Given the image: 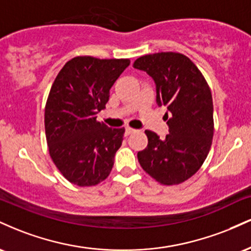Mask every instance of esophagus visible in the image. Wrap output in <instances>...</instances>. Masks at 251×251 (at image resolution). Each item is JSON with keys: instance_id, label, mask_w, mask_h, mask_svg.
<instances>
[{"instance_id": "34e87169", "label": "esophagus", "mask_w": 251, "mask_h": 251, "mask_svg": "<svg viewBox=\"0 0 251 251\" xmlns=\"http://www.w3.org/2000/svg\"><path fill=\"white\" fill-rule=\"evenodd\" d=\"M133 132H134V128H131V127L125 128V135H129L131 133H133Z\"/></svg>"}]
</instances>
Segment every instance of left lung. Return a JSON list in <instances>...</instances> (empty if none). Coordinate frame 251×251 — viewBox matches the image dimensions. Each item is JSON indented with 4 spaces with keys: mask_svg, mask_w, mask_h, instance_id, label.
Returning <instances> with one entry per match:
<instances>
[{
    "mask_svg": "<svg viewBox=\"0 0 251 251\" xmlns=\"http://www.w3.org/2000/svg\"><path fill=\"white\" fill-rule=\"evenodd\" d=\"M153 79L158 106H166L169 134L146 129L148 146L138 152L146 174L163 185L188 180L208 157L214 137V105L203 74L188 56L174 51L149 54L133 63Z\"/></svg>",
    "mask_w": 251,
    "mask_h": 251,
    "instance_id": "8db88e82",
    "label": "left lung"
}]
</instances>
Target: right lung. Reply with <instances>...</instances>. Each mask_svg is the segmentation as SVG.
Wrapping results in <instances>:
<instances>
[{
  "label": "right lung",
  "mask_w": 251,
  "mask_h": 251,
  "mask_svg": "<svg viewBox=\"0 0 251 251\" xmlns=\"http://www.w3.org/2000/svg\"><path fill=\"white\" fill-rule=\"evenodd\" d=\"M128 59L76 56L66 62L51 85L45 108L50 158L63 177L77 186L105 180L123 143L125 128L97 120Z\"/></svg>",
  "instance_id": "1"
}]
</instances>
